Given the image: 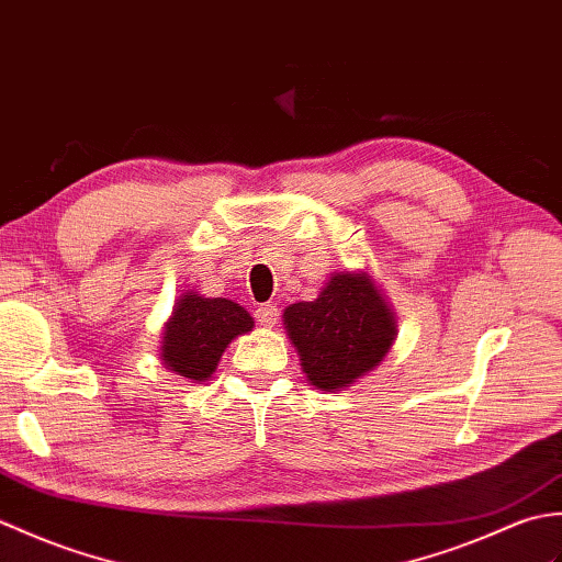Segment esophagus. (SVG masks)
I'll return each instance as SVG.
<instances>
[{
    "instance_id": "obj_1",
    "label": "esophagus",
    "mask_w": 562,
    "mask_h": 562,
    "mask_svg": "<svg viewBox=\"0 0 562 562\" xmlns=\"http://www.w3.org/2000/svg\"><path fill=\"white\" fill-rule=\"evenodd\" d=\"M255 317L261 327H273L279 322V307L277 305H261L255 310Z\"/></svg>"
}]
</instances>
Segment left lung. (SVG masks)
I'll use <instances>...</instances> for the list:
<instances>
[{
  "label": "left lung",
  "mask_w": 562,
  "mask_h": 562,
  "mask_svg": "<svg viewBox=\"0 0 562 562\" xmlns=\"http://www.w3.org/2000/svg\"><path fill=\"white\" fill-rule=\"evenodd\" d=\"M307 382L339 392L378 368L396 339L392 307L366 271L331 273L313 303L283 310Z\"/></svg>",
  "instance_id": "8db88e82"
}]
</instances>
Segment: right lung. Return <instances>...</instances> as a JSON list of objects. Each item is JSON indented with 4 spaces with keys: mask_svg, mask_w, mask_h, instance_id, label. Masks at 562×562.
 I'll list each match as a JSON object with an SVG mask.
<instances>
[{
    "mask_svg": "<svg viewBox=\"0 0 562 562\" xmlns=\"http://www.w3.org/2000/svg\"><path fill=\"white\" fill-rule=\"evenodd\" d=\"M252 327L255 322L243 305L228 297H204L187 291L164 327L160 358L176 375L204 382L214 375L235 336L252 331Z\"/></svg>",
    "mask_w": 562,
    "mask_h": 562,
    "instance_id": "add662e5",
    "label": "right lung"
}]
</instances>
